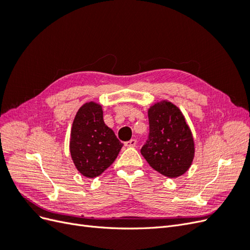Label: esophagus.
<instances>
[{"mask_svg": "<svg viewBox=\"0 0 250 250\" xmlns=\"http://www.w3.org/2000/svg\"><path fill=\"white\" fill-rule=\"evenodd\" d=\"M135 145H137V140H134V139H131L130 141L125 142L126 147H134Z\"/></svg>", "mask_w": 250, "mask_h": 250, "instance_id": "1", "label": "esophagus"}]
</instances>
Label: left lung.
I'll return each instance as SVG.
<instances>
[{
  "mask_svg": "<svg viewBox=\"0 0 250 250\" xmlns=\"http://www.w3.org/2000/svg\"><path fill=\"white\" fill-rule=\"evenodd\" d=\"M149 135L141 153L155 171L169 178L185 174L192 165L193 135L179 108L168 101L148 110Z\"/></svg>",
  "mask_w": 250,
  "mask_h": 250,
  "instance_id": "8db88e82",
  "label": "left lung"
}]
</instances>
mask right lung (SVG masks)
I'll return each mask as SVG.
<instances>
[{
    "mask_svg": "<svg viewBox=\"0 0 250 250\" xmlns=\"http://www.w3.org/2000/svg\"><path fill=\"white\" fill-rule=\"evenodd\" d=\"M123 144L103 121L102 106L88 102L74 119L70 151L77 170L88 178L99 176L115 162Z\"/></svg>",
    "mask_w": 250,
    "mask_h": 250,
    "instance_id": "right-lung-1",
    "label": "right lung"
}]
</instances>
